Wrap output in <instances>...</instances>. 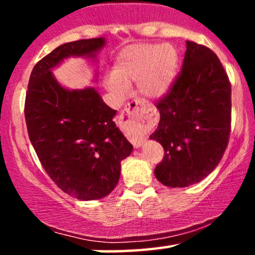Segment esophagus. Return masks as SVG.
Masks as SVG:
<instances>
[{
  "label": "esophagus",
  "instance_id": "obj_1",
  "mask_svg": "<svg viewBox=\"0 0 255 255\" xmlns=\"http://www.w3.org/2000/svg\"><path fill=\"white\" fill-rule=\"evenodd\" d=\"M152 109L150 105H147L141 101H134L128 104L122 111V116L128 120L130 124L134 125V136L133 144L135 147H141L144 145L145 137L142 136V131L145 129V122L147 121L148 116Z\"/></svg>",
  "mask_w": 255,
  "mask_h": 255
}]
</instances>
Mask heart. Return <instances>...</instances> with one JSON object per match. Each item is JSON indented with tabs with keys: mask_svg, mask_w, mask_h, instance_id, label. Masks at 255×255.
Here are the masks:
<instances>
[{
	"mask_svg": "<svg viewBox=\"0 0 255 255\" xmlns=\"http://www.w3.org/2000/svg\"><path fill=\"white\" fill-rule=\"evenodd\" d=\"M180 67V55L171 44H134L116 57L113 74L104 79L105 89L118 102L129 96V85L137 83L145 97L160 99L174 86Z\"/></svg>",
	"mask_w": 255,
	"mask_h": 255,
	"instance_id": "1",
	"label": "heart"
}]
</instances>
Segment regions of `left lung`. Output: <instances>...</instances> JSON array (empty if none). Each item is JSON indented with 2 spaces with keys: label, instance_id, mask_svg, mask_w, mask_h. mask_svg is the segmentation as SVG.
I'll list each match as a JSON object with an SVG mask.
<instances>
[{
  "label": "left lung",
  "instance_id": "obj_1",
  "mask_svg": "<svg viewBox=\"0 0 255 255\" xmlns=\"http://www.w3.org/2000/svg\"><path fill=\"white\" fill-rule=\"evenodd\" d=\"M181 74L157 103L160 120L150 139L164 147L154 175L166 187L200 182L221 162L230 135L231 86L212 50L187 40Z\"/></svg>",
  "mask_w": 255,
  "mask_h": 255
}]
</instances>
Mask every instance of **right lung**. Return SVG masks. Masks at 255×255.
Returning a JSON list of instances; mask_svg holds the SVG:
<instances>
[{
  "label": "right lung",
  "instance_id": "1",
  "mask_svg": "<svg viewBox=\"0 0 255 255\" xmlns=\"http://www.w3.org/2000/svg\"><path fill=\"white\" fill-rule=\"evenodd\" d=\"M105 44L101 37L60 45L33 67L26 93L31 144L51 180L79 200L102 199L114 191L133 145L114 122L116 110L95 87L69 90L52 71L69 57L96 60Z\"/></svg>",
  "mask_w": 255,
  "mask_h": 255
}]
</instances>
